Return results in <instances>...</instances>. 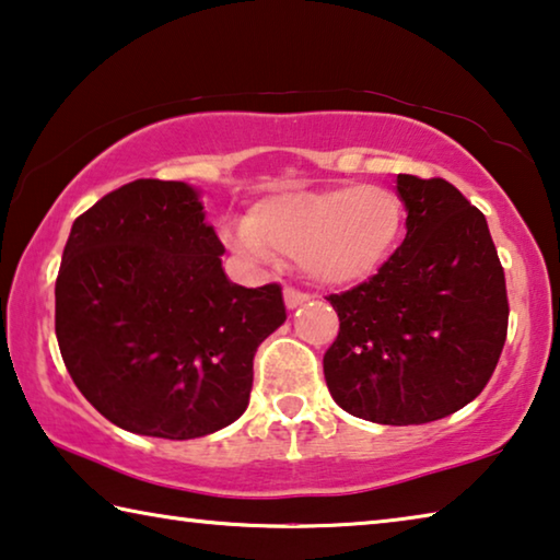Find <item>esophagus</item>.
Returning a JSON list of instances; mask_svg holds the SVG:
<instances>
[{"label": "esophagus", "mask_w": 560, "mask_h": 560, "mask_svg": "<svg viewBox=\"0 0 560 560\" xmlns=\"http://www.w3.org/2000/svg\"><path fill=\"white\" fill-rule=\"evenodd\" d=\"M307 300H310L307 292H302V290H298V288H285V305H288L290 310L305 305Z\"/></svg>", "instance_id": "obj_1"}]
</instances>
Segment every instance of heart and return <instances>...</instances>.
Returning <instances> with one entry per match:
<instances>
[{
	"instance_id": "b5f03b06",
	"label": "heart",
	"mask_w": 560,
	"mask_h": 560,
	"mask_svg": "<svg viewBox=\"0 0 560 560\" xmlns=\"http://www.w3.org/2000/svg\"><path fill=\"white\" fill-rule=\"evenodd\" d=\"M405 218L401 198L377 183L302 190L262 200L247 225L231 228L225 241L250 258H300L315 280L352 285L387 262Z\"/></svg>"
}]
</instances>
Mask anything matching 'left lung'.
I'll return each instance as SVG.
<instances>
[{"instance_id": "1", "label": "left lung", "mask_w": 560, "mask_h": 560, "mask_svg": "<svg viewBox=\"0 0 560 560\" xmlns=\"http://www.w3.org/2000/svg\"><path fill=\"white\" fill-rule=\"evenodd\" d=\"M407 235L377 275L329 305L332 399L352 417L407 427L454 415L487 387L506 342V278L487 218L444 178L397 176Z\"/></svg>"}]
</instances>
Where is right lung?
<instances>
[{"instance_id":"obj_1","label":"right lung","mask_w":560,"mask_h":560,"mask_svg":"<svg viewBox=\"0 0 560 560\" xmlns=\"http://www.w3.org/2000/svg\"><path fill=\"white\" fill-rule=\"evenodd\" d=\"M198 190L139 178L73 220L57 278V340L79 392L112 424L161 439L243 415L253 357L285 323L278 282L225 278Z\"/></svg>"}]
</instances>
